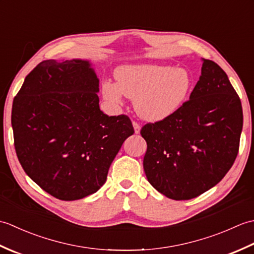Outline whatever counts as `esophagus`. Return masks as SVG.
<instances>
[{"label":"esophagus","instance_id":"34e87169","mask_svg":"<svg viewBox=\"0 0 254 254\" xmlns=\"http://www.w3.org/2000/svg\"><path fill=\"white\" fill-rule=\"evenodd\" d=\"M133 127H134V132L136 134H138L139 131H141V127H139V124L136 121H133Z\"/></svg>","mask_w":254,"mask_h":254}]
</instances>
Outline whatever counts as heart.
I'll list each match as a JSON object with an SVG mask.
<instances>
[{"mask_svg":"<svg viewBox=\"0 0 254 254\" xmlns=\"http://www.w3.org/2000/svg\"><path fill=\"white\" fill-rule=\"evenodd\" d=\"M117 84L102 85L104 97L115 105L122 96L134 99V108L145 120L159 121L175 113L186 101L192 78L185 68L157 64L124 65L116 71Z\"/></svg>","mask_w":254,"mask_h":254,"instance_id":"heart-1","label":"heart"}]
</instances>
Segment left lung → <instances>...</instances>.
Returning a JSON list of instances; mask_svg holds the SVG:
<instances>
[{"label":"left lung","instance_id":"8db88e82","mask_svg":"<svg viewBox=\"0 0 254 254\" xmlns=\"http://www.w3.org/2000/svg\"><path fill=\"white\" fill-rule=\"evenodd\" d=\"M241 101L224 69L203 59L190 99L171 116L146 123L143 166L148 182L167 197L194 198L216 186L238 155Z\"/></svg>","mask_w":254,"mask_h":254}]
</instances>
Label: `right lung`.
Returning <instances> with one entry per match:
<instances>
[{
    "label": "right lung",
    "instance_id": "obj_1",
    "mask_svg": "<svg viewBox=\"0 0 254 254\" xmlns=\"http://www.w3.org/2000/svg\"><path fill=\"white\" fill-rule=\"evenodd\" d=\"M99 79L85 60H46L27 75L12 108L19 163L42 190L62 201L97 192L134 128L126 115L99 108Z\"/></svg>",
    "mask_w": 254,
    "mask_h": 254
}]
</instances>
